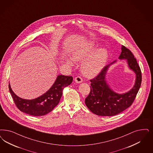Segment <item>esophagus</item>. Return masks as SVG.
<instances>
[{
	"label": "esophagus",
	"mask_w": 153,
	"mask_h": 153,
	"mask_svg": "<svg viewBox=\"0 0 153 153\" xmlns=\"http://www.w3.org/2000/svg\"><path fill=\"white\" fill-rule=\"evenodd\" d=\"M74 81H75V82H77V83H80V82H82V79L80 76H77V77H75Z\"/></svg>",
	"instance_id": "1"
}]
</instances>
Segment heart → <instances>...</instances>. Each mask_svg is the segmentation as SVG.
I'll return each instance as SVG.
<instances>
[{"label": "heart", "mask_w": 153, "mask_h": 153, "mask_svg": "<svg viewBox=\"0 0 153 153\" xmlns=\"http://www.w3.org/2000/svg\"><path fill=\"white\" fill-rule=\"evenodd\" d=\"M95 48L93 42H86L77 48L73 53L74 60H84L81 64V71L85 76L89 77H94L100 72L108 57V53L105 48H100L92 54ZM67 63L71 65L73 64L69 59L67 60Z\"/></svg>", "instance_id": "heart-1"}]
</instances>
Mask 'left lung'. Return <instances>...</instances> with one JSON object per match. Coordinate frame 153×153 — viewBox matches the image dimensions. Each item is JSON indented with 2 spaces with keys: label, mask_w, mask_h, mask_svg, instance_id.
I'll list each match as a JSON object with an SVG mask.
<instances>
[{
  "label": "left lung",
  "mask_w": 153,
  "mask_h": 153,
  "mask_svg": "<svg viewBox=\"0 0 153 153\" xmlns=\"http://www.w3.org/2000/svg\"><path fill=\"white\" fill-rule=\"evenodd\" d=\"M120 59H126L129 68L136 74L135 84L124 94H117L107 84L105 74L110 65H106L95 78L90 79L89 94L85 98V105L93 113L99 116H114L132 105L141 86L142 74L140 67L132 52L122 45Z\"/></svg>",
  "instance_id": "8db88e82"
}]
</instances>
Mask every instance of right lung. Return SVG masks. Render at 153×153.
Returning <instances> with one entry per match:
<instances>
[{
  "instance_id": "obj_1",
  "label": "right lung",
  "mask_w": 153,
  "mask_h": 153,
  "mask_svg": "<svg viewBox=\"0 0 153 153\" xmlns=\"http://www.w3.org/2000/svg\"><path fill=\"white\" fill-rule=\"evenodd\" d=\"M73 81L72 76L59 75L54 84L44 94L34 100H25L19 97L11 89L9 90L16 107L19 110L34 116H43L50 112L58 105L63 94L64 88Z\"/></svg>"
}]
</instances>
